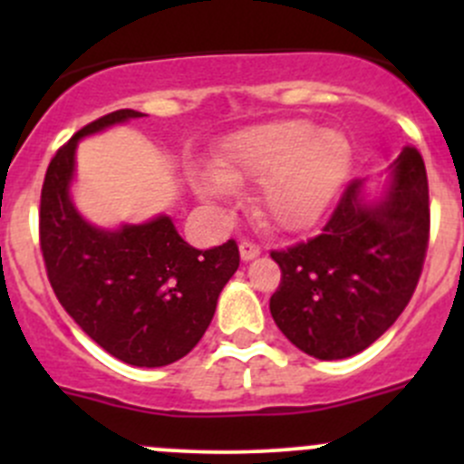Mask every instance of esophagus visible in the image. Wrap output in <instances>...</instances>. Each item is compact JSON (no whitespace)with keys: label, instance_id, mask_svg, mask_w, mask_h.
<instances>
[{"label":"esophagus","instance_id":"1","mask_svg":"<svg viewBox=\"0 0 464 464\" xmlns=\"http://www.w3.org/2000/svg\"><path fill=\"white\" fill-rule=\"evenodd\" d=\"M240 256L242 260H254L260 256V245L254 240H242L240 242Z\"/></svg>","mask_w":464,"mask_h":464}]
</instances>
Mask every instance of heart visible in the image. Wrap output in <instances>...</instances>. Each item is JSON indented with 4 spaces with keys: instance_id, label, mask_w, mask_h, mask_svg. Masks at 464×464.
<instances>
[{
    "instance_id": "b5f03b06",
    "label": "heart",
    "mask_w": 464,
    "mask_h": 464,
    "mask_svg": "<svg viewBox=\"0 0 464 464\" xmlns=\"http://www.w3.org/2000/svg\"><path fill=\"white\" fill-rule=\"evenodd\" d=\"M353 148L341 132L314 130L307 121H276L240 134L204 177L199 193L224 198L231 186L262 181L260 208L280 228H303L325 210L348 175Z\"/></svg>"
}]
</instances>
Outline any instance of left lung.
Here are the masks:
<instances>
[{"mask_svg": "<svg viewBox=\"0 0 464 464\" xmlns=\"http://www.w3.org/2000/svg\"><path fill=\"white\" fill-rule=\"evenodd\" d=\"M429 231L427 168L406 145L379 202H363L362 181L353 179L319 236L271 251L283 274L269 301L276 325L323 362L366 350L409 305Z\"/></svg>", "mask_w": 464, "mask_h": 464, "instance_id": "1", "label": "left lung"}]
</instances>
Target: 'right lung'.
<instances>
[{"label":"right lung","mask_w":464,"mask_h":464,"mask_svg":"<svg viewBox=\"0 0 464 464\" xmlns=\"http://www.w3.org/2000/svg\"><path fill=\"white\" fill-rule=\"evenodd\" d=\"M139 116L134 110L101 116L55 152L42 184L40 249L60 305L82 332L121 362L157 368L199 343L240 251L236 240L195 249L166 215L102 231L76 213L69 181L78 139Z\"/></svg>","instance_id":"obj_1"}]
</instances>
